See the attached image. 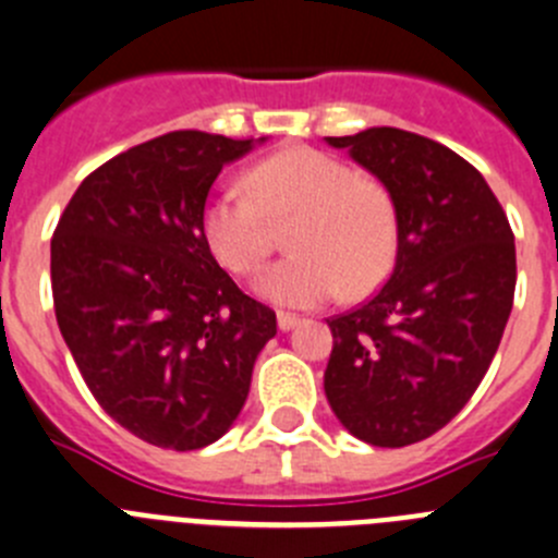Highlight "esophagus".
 Instances as JSON below:
<instances>
[{
  "label": "esophagus",
  "instance_id": "obj_1",
  "mask_svg": "<svg viewBox=\"0 0 558 558\" xmlns=\"http://www.w3.org/2000/svg\"><path fill=\"white\" fill-rule=\"evenodd\" d=\"M300 322H302V318L296 316V313H289V311H280V313H278V327L283 329V332H289V329H294Z\"/></svg>",
  "mask_w": 558,
  "mask_h": 558
}]
</instances>
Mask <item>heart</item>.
Listing matches in <instances>:
<instances>
[{"label": "heart", "instance_id": "b5f03b06", "mask_svg": "<svg viewBox=\"0 0 558 558\" xmlns=\"http://www.w3.org/2000/svg\"><path fill=\"white\" fill-rule=\"evenodd\" d=\"M294 220V256L275 264L258 291L278 305L311 307L345 289L362 296L389 275L398 218L381 182L356 177L318 149H286L247 171L245 187L226 185L204 204L202 231L213 256L240 278L262 272L275 251L272 226Z\"/></svg>", "mask_w": 558, "mask_h": 558}]
</instances>
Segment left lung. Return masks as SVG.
<instances>
[{
    "mask_svg": "<svg viewBox=\"0 0 558 558\" xmlns=\"http://www.w3.org/2000/svg\"><path fill=\"white\" fill-rule=\"evenodd\" d=\"M327 142L389 191L398 256L371 300L327 318L324 392L356 439L414 445L488 373L515 296V234L483 174L434 138L371 128Z\"/></svg>",
    "mask_w": 558,
    "mask_h": 558,
    "instance_id": "8db88e82",
    "label": "left lung"
}]
</instances>
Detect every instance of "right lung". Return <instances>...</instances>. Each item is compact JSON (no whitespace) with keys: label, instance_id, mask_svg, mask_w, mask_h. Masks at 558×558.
Here are the masks:
<instances>
[{"label":"right lung","instance_id":"add662e5","mask_svg":"<svg viewBox=\"0 0 558 558\" xmlns=\"http://www.w3.org/2000/svg\"><path fill=\"white\" fill-rule=\"evenodd\" d=\"M253 138L177 130L97 166L51 236L62 338L111 420L163 450L218 441L253 362L278 332L272 307L215 262L202 213L220 169Z\"/></svg>","mask_w":558,"mask_h":558}]
</instances>
